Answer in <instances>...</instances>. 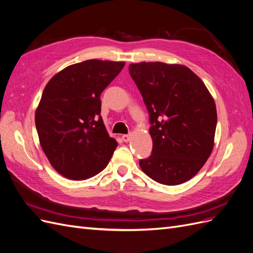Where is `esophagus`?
I'll list each match as a JSON object with an SVG mask.
<instances>
[{
  "instance_id": "1",
  "label": "esophagus",
  "mask_w": 253,
  "mask_h": 253,
  "mask_svg": "<svg viewBox=\"0 0 253 253\" xmlns=\"http://www.w3.org/2000/svg\"><path fill=\"white\" fill-rule=\"evenodd\" d=\"M129 138H131V135H129V134H125V135H122V140H124L125 142L129 141Z\"/></svg>"
}]
</instances>
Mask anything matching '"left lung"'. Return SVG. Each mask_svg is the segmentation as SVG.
Segmentation results:
<instances>
[{"mask_svg": "<svg viewBox=\"0 0 253 253\" xmlns=\"http://www.w3.org/2000/svg\"><path fill=\"white\" fill-rule=\"evenodd\" d=\"M150 116L153 149L141 170L167 186L180 185L211 155L217 115L204 82L187 66L163 62L129 64Z\"/></svg>", "mask_w": 253, "mask_h": 253, "instance_id": "8db88e82", "label": "left lung"}]
</instances>
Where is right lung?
I'll return each instance as SVG.
<instances>
[{
  "mask_svg": "<svg viewBox=\"0 0 253 253\" xmlns=\"http://www.w3.org/2000/svg\"><path fill=\"white\" fill-rule=\"evenodd\" d=\"M125 62L86 60L65 67L45 86L35 120L50 165L66 178L86 179L108 166L117 141L100 115V95Z\"/></svg>",
  "mask_w": 253,
  "mask_h": 253,
  "instance_id": "obj_1",
  "label": "right lung"
}]
</instances>
